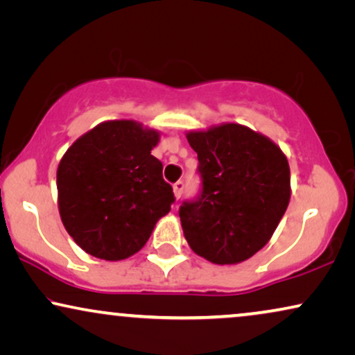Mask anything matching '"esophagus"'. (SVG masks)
Listing matches in <instances>:
<instances>
[{"label":"esophagus","mask_w":355,"mask_h":355,"mask_svg":"<svg viewBox=\"0 0 355 355\" xmlns=\"http://www.w3.org/2000/svg\"><path fill=\"white\" fill-rule=\"evenodd\" d=\"M183 188H185V183H183L182 180L173 183V193H175V198H177V200H180V196L183 195Z\"/></svg>","instance_id":"obj_1"}]
</instances>
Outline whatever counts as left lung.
Here are the masks:
<instances>
[{"mask_svg": "<svg viewBox=\"0 0 355 355\" xmlns=\"http://www.w3.org/2000/svg\"><path fill=\"white\" fill-rule=\"evenodd\" d=\"M201 190L178 211L195 253L216 264L245 261L269 242L291 200V170L266 136L237 123L187 135Z\"/></svg>", "mask_w": 355, "mask_h": 355, "instance_id": "left-lung-1", "label": "left lung"}]
</instances>
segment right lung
Instances as JSON below:
<instances>
[{"instance_id": "obj_1", "label": "right lung", "mask_w": 355, "mask_h": 355, "mask_svg": "<svg viewBox=\"0 0 355 355\" xmlns=\"http://www.w3.org/2000/svg\"><path fill=\"white\" fill-rule=\"evenodd\" d=\"M159 133L133 120L97 125L61 159L56 172L64 229L84 252L118 261L139 252L175 201L150 150Z\"/></svg>"}]
</instances>
